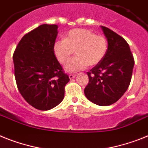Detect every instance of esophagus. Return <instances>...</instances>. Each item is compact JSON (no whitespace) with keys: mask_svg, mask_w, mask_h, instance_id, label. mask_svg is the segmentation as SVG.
Wrapping results in <instances>:
<instances>
[{"mask_svg":"<svg viewBox=\"0 0 148 148\" xmlns=\"http://www.w3.org/2000/svg\"><path fill=\"white\" fill-rule=\"evenodd\" d=\"M75 76H76V75H75V74H69V78L70 79H74Z\"/></svg>","mask_w":148,"mask_h":148,"instance_id":"esophagus-1","label":"esophagus"}]
</instances>
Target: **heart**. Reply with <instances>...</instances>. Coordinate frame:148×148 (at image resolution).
<instances>
[{"label": "heart", "instance_id": "obj_1", "mask_svg": "<svg viewBox=\"0 0 148 148\" xmlns=\"http://www.w3.org/2000/svg\"><path fill=\"white\" fill-rule=\"evenodd\" d=\"M76 51L77 57L66 64L65 69L69 73H76L99 64L108 51V41L104 36L97 35L87 29H73L64 39L58 40L53 45L57 60L65 65Z\"/></svg>", "mask_w": 148, "mask_h": 148}]
</instances>
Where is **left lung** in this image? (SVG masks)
Here are the masks:
<instances>
[{
	"label": "left lung",
	"mask_w": 148,
	"mask_h": 148,
	"mask_svg": "<svg viewBox=\"0 0 148 148\" xmlns=\"http://www.w3.org/2000/svg\"><path fill=\"white\" fill-rule=\"evenodd\" d=\"M108 40L103 60L88 72L89 82L84 94L90 102L101 106L116 103L128 89L134 66L130 48L122 36L101 26Z\"/></svg>",
	"instance_id": "8db88e82"
}]
</instances>
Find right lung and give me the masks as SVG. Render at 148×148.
I'll list each match as a JSON object with an SVG mask.
<instances>
[{
  "label": "right lung",
  "mask_w": 148,
  "mask_h": 148,
  "mask_svg": "<svg viewBox=\"0 0 148 148\" xmlns=\"http://www.w3.org/2000/svg\"><path fill=\"white\" fill-rule=\"evenodd\" d=\"M58 27L44 24L26 34L12 57L18 89L39 110H49L60 104L69 81L53 51Z\"/></svg>",
  "instance_id": "right-lung-1"
}]
</instances>
